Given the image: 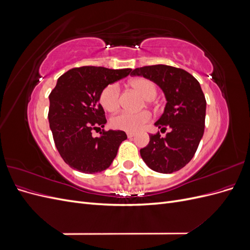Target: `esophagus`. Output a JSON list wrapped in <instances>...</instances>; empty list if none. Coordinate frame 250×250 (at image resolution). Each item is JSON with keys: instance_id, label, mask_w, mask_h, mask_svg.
Segmentation results:
<instances>
[{"instance_id": "34e87169", "label": "esophagus", "mask_w": 250, "mask_h": 250, "mask_svg": "<svg viewBox=\"0 0 250 250\" xmlns=\"http://www.w3.org/2000/svg\"><path fill=\"white\" fill-rule=\"evenodd\" d=\"M134 135H135V134L132 133V132H127V137L129 138V139H132V138L134 137Z\"/></svg>"}]
</instances>
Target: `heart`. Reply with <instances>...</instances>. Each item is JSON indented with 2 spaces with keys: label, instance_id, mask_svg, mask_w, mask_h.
Here are the masks:
<instances>
[{
  "label": "heart",
  "instance_id": "obj_1",
  "mask_svg": "<svg viewBox=\"0 0 250 250\" xmlns=\"http://www.w3.org/2000/svg\"><path fill=\"white\" fill-rule=\"evenodd\" d=\"M130 86L143 95L146 100H153L157 94V86L153 81L147 78H137L130 82ZM102 106L108 111H115L120 106V87L118 83H110L105 86L100 94ZM150 120L147 111L131 112L123 110L111 118L110 123L113 128L127 132H134L145 125Z\"/></svg>",
  "mask_w": 250,
  "mask_h": 250
}]
</instances>
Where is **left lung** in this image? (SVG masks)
I'll return each instance as SVG.
<instances>
[{"label": "left lung", "mask_w": 250, "mask_h": 250, "mask_svg": "<svg viewBox=\"0 0 250 250\" xmlns=\"http://www.w3.org/2000/svg\"><path fill=\"white\" fill-rule=\"evenodd\" d=\"M130 75L156 83L167 101L154 125L171 130L165 138L150 134L149 144L140 150L143 161L158 173L180 170L193 158L204 132L207 101L199 82L187 71L165 64L137 67Z\"/></svg>", "instance_id": "left-lung-1"}]
</instances>
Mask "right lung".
Returning <instances> with one entry per match:
<instances>
[{
    "label": "right lung",
    "mask_w": 250,
    "mask_h": 250,
    "mask_svg": "<svg viewBox=\"0 0 250 250\" xmlns=\"http://www.w3.org/2000/svg\"><path fill=\"white\" fill-rule=\"evenodd\" d=\"M131 69L111 70L102 66L75 67L62 75L49 100V123L56 148L71 168L93 174L106 170L127 139L122 130L92 131L106 124L99 103L102 89L129 75Z\"/></svg>",
    "instance_id": "obj_1"
}]
</instances>
